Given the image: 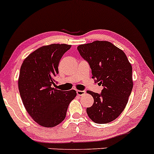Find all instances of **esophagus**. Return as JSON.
I'll return each mask as SVG.
<instances>
[{
	"label": "esophagus",
	"mask_w": 154,
	"mask_h": 154,
	"mask_svg": "<svg viewBox=\"0 0 154 154\" xmlns=\"http://www.w3.org/2000/svg\"><path fill=\"white\" fill-rule=\"evenodd\" d=\"M76 93L79 96H83L86 94V91L82 90H76Z\"/></svg>",
	"instance_id": "obj_1"
}]
</instances>
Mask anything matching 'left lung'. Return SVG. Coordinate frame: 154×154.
Listing matches in <instances>:
<instances>
[{"label": "left lung", "instance_id": "obj_1", "mask_svg": "<svg viewBox=\"0 0 154 154\" xmlns=\"http://www.w3.org/2000/svg\"><path fill=\"white\" fill-rule=\"evenodd\" d=\"M77 49L90 65L93 79L103 86L100 94L87 91L94 103L86 113L97 124L113 122L123 112L132 92V65L125 53L109 41H95Z\"/></svg>", "mask_w": 154, "mask_h": 154}]
</instances>
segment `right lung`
<instances>
[{
    "label": "right lung",
    "instance_id": "1",
    "mask_svg": "<svg viewBox=\"0 0 154 154\" xmlns=\"http://www.w3.org/2000/svg\"><path fill=\"white\" fill-rule=\"evenodd\" d=\"M70 47L65 44L41 46L25 59L20 68L18 87L24 106L36 123L46 128L63 122L76 96L74 89L65 91L53 87L60 60Z\"/></svg>",
    "mask_w": 154,
    "mask_h": 154
}]
</instances>
